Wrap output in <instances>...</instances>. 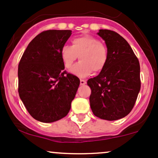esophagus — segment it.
<instances>
[{"instance_id":"34e87169","label":"esophagus","mask_w":158,"mask_h":158,"mask_svg":"<svg viewBox=\"0 0 158 158\" xmlns=\"http://www.w3.org/2000/svg\"><path fill=\"white\" fill-rule=\"evenodd\" d=\"M86 84V81L84 80V79H80V85H84Z\"/></svg>"}]
</instances>
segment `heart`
<instances>
[{
    "instance_id": "b5f03b06",
    "label": "heart",
    "mask_w": 158,
    "mask_h": 158,
    "mask_svg": "<svg viewBox=\"0 0 158 158\" xmlns=\"http://www.w3.org/2000/svg\"><path fill=\"white\" fill-rule=\"evenodd\" d=\"M73 45H64L60 49V57L66 69H69L76 59L80 61L70 72L79 77H85L92 73H98L105 69L109 60L108 49L98 39L89 35L76 37Z\"/></svg>"
}]
</instances>
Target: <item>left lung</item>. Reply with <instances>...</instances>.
Wrapping results in <instances>:
<instances>
[{"mask_svg": "<svg viewBox=\"0 0 158 158\" xmlns=\"http://www.w3.org/2000/svg\"><path fill=\"white\" fill-rule=\"evenodd\" d=\"M109 52L105 69L87 82L91 88V109L108 121L122 118L130 113L141 89L140 64L128 43L116 32L99 30Z\"/></svg>", "mask_w": 158, "mask_h": 158, "instance_id": "8db88e82", "label": "left lung"}]
</instances>
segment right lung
I'll use <instances>...</instances> for the list:
<instances>
[{"instance_id":"1","label":"right lung","mask_w":158,"mask_h":158,"mask_svg":"<svg viewBox=\"0 0 158 158\" xmlns=\"http://www.w3.org/2000/svg\"><path fill=\"white\" fill-rule=\"evenodd\" d=\"M71 30H49L28 44L18 65V92L30 115L50 123L64 118L71 109L80 81L63 71L60 49Z\"/></svg>"}]
</instances>
